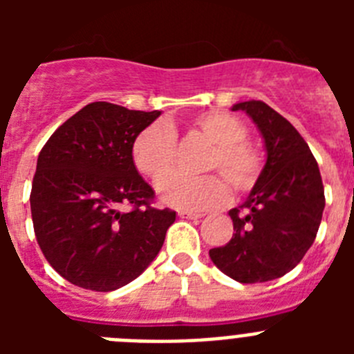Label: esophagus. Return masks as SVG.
<instances>
[{
  "label": "esophagus",
  "mask_w": 354,
  "mask_h": 354,
  "mask_svg": "<svg viewBox=\"0 0 354 354\" xmlns=\"http://www.w3.org/2000/svg\"><path fill=\"white\" fill-rule=\"evenodd\" d=\"M179 216L180 218H186V220H198V218H202V214L193 211H179Z\"/></svg>",
  "instance_id": "obj_1"
}]
</instances>
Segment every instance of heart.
I'll return each mask as SVG.
<instances>
[{"instance_id":"1","label":"heart","mask_w":354,"mask_h":354,"mask_svg":"<svg viewBox=\"0 0 354 354\" xmlns=\"http://www.w3.org/2000/svg\"><path fill=\"white\" fill-rule=\"evenodd\" d=\"M193 133L212 143L204 162L205 171L222 174L189 177L171 174L158 186L159 198L167 205L189 211H205L223 205L228 200V180L234 192L248 193L262 174V156L246 140V126L227 111H204L187 122ZM177 136L165 120L143 127L133 140L131 159L134 168L152 183H158L174 168Z\"/></svg>"}]
</instances>
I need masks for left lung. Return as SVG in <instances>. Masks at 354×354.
<instances>
[{
    "label": "left lung",
    "mask_w": 354,
    "mask_h": 354,
    "mask_svg": "<svg viewBox=\"0 0 354 354\" xmlns=\"http://www.w3.org/2000/svg\"><path fill=\"white\" fill-rule=\"evenodd\" d=\"M232 109H243L257 124L268 159L245 204L228 212L236 234L209 250V257L237 282H270L294 270L314 243L324 209L323 179L287 118L262 101L237 102Z\"/></svg>",
    "instance_id": "left-lung-1"
}]
</instances>
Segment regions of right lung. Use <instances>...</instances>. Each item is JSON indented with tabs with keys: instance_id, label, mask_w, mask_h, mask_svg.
Wrapping results in <instances>:
<instances>
[{
	"instance_id": "1",
	"label": "right lung",
	"mask_w": 354,
	"mask_h": 354,
	"mask_svg": "<svg viewBox=\"0 0 354 354\" xmlns=\"http://www.w3.org/2000/svg\"><path fill=\"white\" fill-rule=\"evenodd\" d=\"M159 115L90 102L40 150L30 195L35 237L74 286L97 292L126 286L165 243L175 211L152 205L154 189L131 159L134 136Z\"/></svg>"
}]
</instances>
